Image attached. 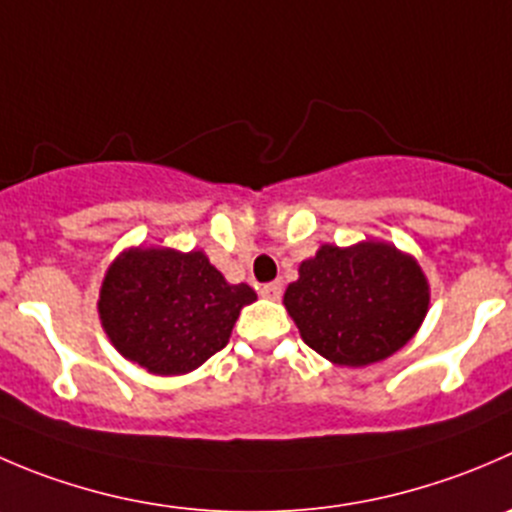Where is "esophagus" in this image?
Wrapping results in <instances>:
<instances>
[{"instance_id":"34e87169","label":"esophagus","mask_w":512,"mask_h":512,"mask_svg":"<svg viewBox=\"0 0 512 512\" xmlns=\"http://www.w3.org/2000/svg\"><path fill=\"white\" fill-rule=\"evenodd\" d=\"M260 295L265 297V300H280L282 287L277 285V282H267V285L260 287Z\"/></svg>"}]
</instances>
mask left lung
Instances as JSON below:
<instances>
[{
  "label": "left lung",
  "instance_id": "left-lung-1",
  "mask_svg": "<svg viewBox=\"0 0 512 512\" xmlns=\"http://www.w3.org/2000/svg\"><path fill=\"white\" fill-rule=\"evenodd\" d=\"M297 275L282 305L305 345L332 365L365 367L395 355L428 315L423 267L390 242L320 245Z\"/></svg>",
  "mask_w": 512,
  "mask_h": 512
}]
</instances>
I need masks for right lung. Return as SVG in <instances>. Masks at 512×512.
Instances as JSON below:
<instances>
[{"label": "right lung", "instance_id": "right-lung-1", "mask_svg": "<svg viewBox=\"0 0 512 512\" xmlns=\"http://www.w3.org/2000/svg\"><path fill=\"white\" fill-rule=\"evenodd\" d=\"M257 292L232 285L202 250L130 247L104 272L97 312L124 360L152 375H187L230 342Z\"/></svg>", "mask_w": 512, "mask_h": 512}]
</instances>
